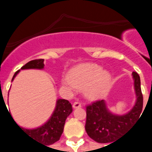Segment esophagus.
I'll return each mask as SVG.
<instances>
[{"label":"esophagus","mask_w":152,"mask_h":152,"mask_svg":"<svg viewBox=\"0 0 152 152\" xmlns=\"http://www.w3.org/2000/svg\"><path fill=\"white\" fill-rule=\"evenodd\" d=\"M81 106H82L81 102L76 101V102H75L74 103H73L72 107H73V108H79V107H81Z\"/></svg>","instance_id":"esophagus-1"}]
</instances>
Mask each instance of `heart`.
<instances>
[{
    "label": "heart",
    "mask_w": 152,
    "mask_h": 152,
    "mask_svg": "<svg viewBox=\"0 0 152 152\" xmlns=\"http://www.w3.org/2000/svg\"><path fill=\"white\" fill-rule=\"evenodd\" d=\"M112 76L107 71L94 63L80 64L70 70L67 78L63 80V86L70 90L84 88L89 99H99L107 92Z\"/></svg>",
    "instance_id": "1"
}]
</instances>
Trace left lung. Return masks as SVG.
Here are the masks:
<instances>
[{
    "instance_id": "1",
    "label": "left lung",
    "mask_w": 152,
    "mask_h": 152,
    "mask_svg": "<svg viewBox=\"0 0 152 152\" xmlns=\"http://www.w3.org/2000/svg\"><path fill=\"white\" fill-rule=\"evenodd\" d=\"M132 75L137 99L130 112L122 115L112 114L108 111L104 100L96 101L86 107V133L97 142L113 143L114 140L127 130L140 116L143 105L140 77L136 72H133Z\"/></svg>"
}]
</instances>
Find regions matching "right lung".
<instances>
[{"instance_id":"right-lung-1","label":"right lung","mask_w":152,"mask_h":152,"mask_svg":"<svg viewBox=\"0 0 152 152\" xmlns=\"http://www.w3.org/2000/svg\"><path fill=\"white\" fill-rule=\"evenodd\" d=\"M44 66V59H35L26 63L24 66H22L21 69H43ZM19 71L20 70H18L15 73L12 80L15 79ZM72 112V107L68 100L58 99L56 107L51 117L48 120L45 124L41 125L40 127L33 129H28L18 126L17 124H16L22 131H23L25 134H28L29 137L33 138L34 140H37L38 142L45 145H51L59 140L63 132L66 119Z\"/></svg>"}]
</instances>
